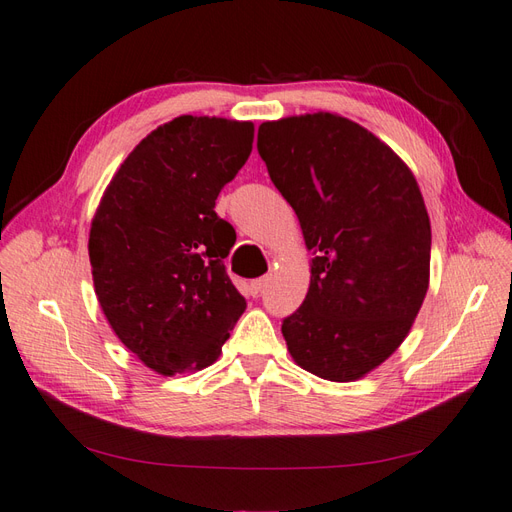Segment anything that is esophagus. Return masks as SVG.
Segmentation results:
<instances>
[{
    "label": "esophagus",
    "instance_id": "obj_1",
    "mask_svg": "<svg viewBox=\"0 0 512 512\" xmlns=\"http://www.w3.org/2000/svg\"><path fill=\"white\" fill-rule=\"evenodd\" d=\"M268 277H261V279H257V281H253L251 283V290H253V296H261L264 294V290L268 287Z\"/></svg>",
    "mask_w": 512,
    "mask_h": 512
}]
</instances>
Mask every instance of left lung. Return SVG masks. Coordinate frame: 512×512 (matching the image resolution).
Here are the masks:
<instances>
[{
  "mask_svg": "<svg viewBox=\"0 0 512 512\" xmlns=\"http://www.w3.org/2000/svg\"><path fill=\"white\" fill-rule=\"evenodd\" d=\"M257 151L311 251L309 292L281 331L300 368L348 383L409 335L430 274V220L385 142L318 112L261 123Z\"/></svg>",
  "mask_w": 512,
  "mask_h": 512,
  "instance_id": "1",
  "label": "left lung"
}]
</instances>
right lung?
<instances>
[{
  "mask_svg": "<svg viewBox=\"0 0 512 512\" xmlns=\"http://www.w3.org/2000/svg\"><path fill=\"white\" fill-rule=\"evenodd\" d=\"M253 136V123L179 116L127 155L97 207L88 255L99 305L155 372L207 368L246 309L225 268L235 229L214 207Z\"/></svg>",
  "mask_w": 512,
  "mask_h": 512,
  "instance_id": "obj_1",
  "label": "right lung"
}]
</instances>
